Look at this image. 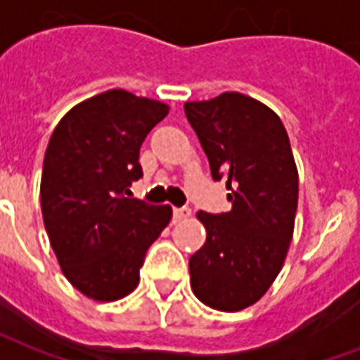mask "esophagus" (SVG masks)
Masks as SVG:
<instances>
[{
  "label": "esophagus",
  "mask_w": 360,
  "mask_h": 360,
  "mask_svg": "<svg viewBox=\"0 0 360 360\" xmlns=\"http://www.w3.org/2000/svg\"><path fill=\"white\" fill-rule=\"evenodd\" d=\"M191 216V210L188 208H175L173 210V219L175 221H183V219H187Z\"/></svg>",
  "instance_id": "obj_1"
}]
</instances>
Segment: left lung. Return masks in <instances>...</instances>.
Segmentation results:
<instances>
[{"label":"left lung","mask_w":360,"mask_h":360,"mask_svg":"<svg viewBox=\"0 0 360 360\" xmlns=\"http://www.w3.org/2000/svg\"><path fill=\"white\" fill-rule=\"evenodd\" d=\"M185 113L226 179L231 210L198 212L206 243L188 260L193 293L206 307L237 312L270 289L285 262L299 200V173L278 113L239 92L187 102Z\"/></svg>","instance_id":"8db88e82"}]
</instances>
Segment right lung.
<instances>
[{"label": "right lung", "instance_id": "add662e5", "mask_svg": "<svg viewBox=\"0 0 360 360\" xmlns=\"http://www.w3.org/2000/svg\"><path fill=\"white\" fill-rule=\"evenodd\" d=\"M167 113V103L115 89L77 103L51 133L44 226L63 276L89 299L134 291L146 250L172 219V206L125 196L142 177V142Z\"/></svg>", "mask_w": 360, "mask_h": 360}]
</instances>
